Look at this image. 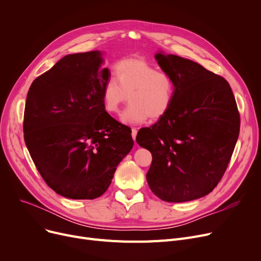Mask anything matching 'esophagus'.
<instances>
[{"label":"esophagus","mask_w":261,"mask_h":261,"mask_svg":"<svg viewBox=\"0 0 261 261\" xmlns=\"http://www.w3.org/2000/svg\"><path fill=\"white\" fill-rule=\"evenodd\" d=\"M136 134H138V130H136V128H132L131 130V135H132V139L135 141L136 139Z\"/></svg>","instance_id":"obj_1"}]
</instances>
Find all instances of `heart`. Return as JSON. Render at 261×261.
I'll return each mask as SVG.
<instances>
[{
  "label": "heart",
  "instance_id": "1",
  "mask_svg": "<svg viewBox=\"0 0 261 261\" xmlns=\"http://www.w3.org/2000/svg\"><path fill=\"white\" fill-rule=\"evenodd\" d=\"M115 78H110L102 87L103 107L110 113H117L122 103L130 100L120 115L127 125H138L150 118L165 115L174 97L172 77L141 58L123 59L114 67Z\"/></svg>",
  "mask_w": 261,
  "mask_h": 261
}]
</instances>
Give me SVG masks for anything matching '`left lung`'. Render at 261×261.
I'll use <instances>...</instances> for the list:
<instances>
[{"instance_id":"1","label":"left lung","mask_w":261,"mask_h":261,"mask_svg":"<svg viewBox=\"0 0 261 261\" xmlns=\"http://www.w3.org/2000/svg\"><path fill=\"white\" fill-rule=\"evenodd\" d=\"M174 81L168 112L136 142L152 154L147 182L166 202H187L208 195L227 168L240 130V115L228 82L197 62L155 54Z\"/></svg>"}]
</instances>
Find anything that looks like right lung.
Returning <instances> with one entry per match:
<instances>
[{
  "instance_id": "add662e5",
  "label": "right lung",
  "mask_w": 261,
  "mask_h": 261,
  "mask_svg": "<svg viewBox=\"0 0 261 261\" xmlns=\"http://www.w3.org/2000/svg\"><path fill=\"white\" fill-rule=\"evenodd\" d=\"M101 64L98 50L66 55L27 93L26 147L45 183L68 199L100 197L133 147L131 129L103 107L111 73Z\"/></svg>"
}]
</instances>
